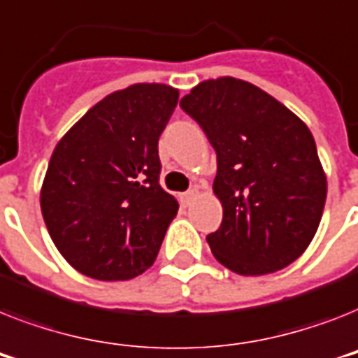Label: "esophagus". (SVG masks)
I'll list each match as a JSON object with an SVG mask.
<instances>
[{
    "label": "esophagus",
    "instance_id": "esophagus-1",
    "mask_svg": "<svg viewBox=\"0 0 358 358\" xmlns=\"http://www.w3.org/2000/svg\"><path fill=\"white\" fill-rule=\"evenodd\" d=\"M196 196H199V191L196 189H189V191L182 194V202H184V206H191Z\"/></svg>",
    "mask_w": 358,
    "mask_h": 358
}]
</instances>
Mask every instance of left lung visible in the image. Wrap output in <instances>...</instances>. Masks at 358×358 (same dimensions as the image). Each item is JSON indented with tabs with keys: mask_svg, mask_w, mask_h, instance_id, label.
Wrapping results in <instances>:
<instances>
[{
	"mask_svg": "<svg viewBox=\"0 0 358 358\" xmlns=\"http://www.w3.org/2000/svg\"><path fill=\"white\" fill-rule=\"evenodd\" d=\"M217 152L222 222L208 245L231 272L263 275L296 261L315 237L327 180L315 138L287 106L234 77L204 80L180 101Z\"/></svg>",
	"mask_w": 358,
	"mask_h": 358,
	"instance_id": "obj_1",
	"label": "left lung"
}]
</instances>
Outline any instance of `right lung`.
I'll list each match as a JSON object with an SVG mask.
<instances>
[{"mask_svg": "<svg viewBox=\"0 0 358 358\" xmlns=\"http://www.w3.org/2000/svg\"><path fill=\"white\" fill-rule=\"evenodd\" d=\"M178 103L167 84L104 97L49 159L40 206L58 252L94 280L124 281L154 263L178 202L162 189L158 139Z\"/></svg>", "mask_w": 358, "mask_h": 358, "instance_id": "obj_1", "label": "right lung"}]
</instances>
